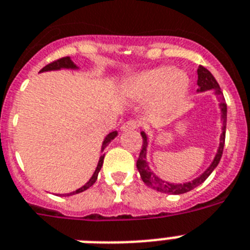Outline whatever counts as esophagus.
<instances>
[{
  "label": "esophagus",
  "instance_id": "1",
  "mask_svg": "<svg viewBox=\"0 0 250 250\" xmlns=\"http://www.w3.org/2000/svg\"><path fill=\"white\" fill-rule=\"evenodd\" d=\"M138 123L137 121H134V120H129L126 121V123H124L123 124V126H121V129L124 130V131H127V130H135L138 129Z\"/></svg>",
  "mask_w": 250,
  "mask_h": 250
}]
</instances>
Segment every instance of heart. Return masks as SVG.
Instances as JSON below:
<instances>
[{
	"label": "heart",
	"instance_id": "b5f03b06",
	"mask_svg": "<svg viewBox=\"0 0 250 250\" xmlns=\"http://www.w3.org/2000/svg\"><path fill=\"white\" fill-rule=\"evenodd\" d=\"M189 88V78L184 71L170 66L143 71L131 76L125 84V94L135 100L152 97V106L158 111H165L177 103L185 96Z\"/></svg>",
	"mask_w": 250,
	"mask_h": 250
}]
</instances>
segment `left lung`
I'll return each mask as SVG.
<instances>
[{
    "label": "left lung",
    "instance_id": "left-lung-1",
    "mask_svg": "<svg viewBox=\"0 0 250 250\" xmlns=\"http://www.w3.org/2000/svg\"><path fill=\"white\" fill-rule=\"evenodd\" d=\"M198 85H199L198 92H204V90H209V89L214 90L218 101H220V107H221V113H222L221 115L222 134H221V142H220V147H218L217 154H216V157H214L211 166L208 167L207 170L204 171L201 176L197 177L195 180L185 183V184H170V183H166V181L161 180L160 177L156 176V175L149 170V167H148L147 161H146V156H147V147H148L147 135H146L144 133H140L142 134V138H143V144H142L139 158H138L137 161V168L138 171H139L140 177H142V180L144 181V184H147L149 188H153V189H156V190L166 193V194H184V193L193 190L194 188H197L198 185H201L202 183H203V181L212 174V171L217 167L218 162H220V160H221L222 157V152H224V146H225V135H226V119H228V106H226V101H225V97L221 92V88H220V85H218L217 80L214 79V76L202 65H199V67H198Z\"/></svg>",
    "mask_w": 250,
    "mask_h": 250
}]
</instances>
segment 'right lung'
Returning a JSON list of instances; mask_svg holds the SVG:
<instances>
[{
    "label": "right lung",
    "mask_w": 250,
    "mask_h": 250,
    "mask_svg": "<svg viewBox=\"0 0 250 250\" xmlns=\"http://www.w3.org/2000/svg\"><path fill=\"white\" fill-rule=\"evenodd\" d=\"M60 69H76V65L75 63L70 60V57H61V59L56 60V61H52L51 63H48V65H46L44 67H43L41 71H49V70H60ZM117 135L116 131H112V133H110L108 135H107L106 138H104V140H103V144H102V154H101L100 157V161H98V165H97V168L96 171H94V174H93V176L90 177L89 181L86 183L85 185H83L82 188H79L78 190L73 191V193H69V194H63V195H73V194H78V193H82V191L86 190L88 188L92 187L94 183H96L97 177H98V172H100L101 167H102L103 165V158H104V154H103V149L108 146V143H110L111 140L115 139V137Z\"/></svg>",
    "instance_id": "right-lung-1"
}]
</instances>
